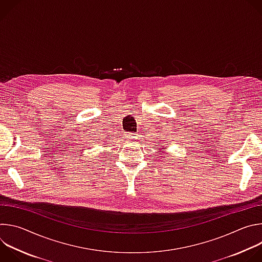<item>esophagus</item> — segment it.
<instances>
[{"instance_id": "34e87169", "label": "esophagus", "mask_w": 262, "mask_h": 262, "mask_svg": "<svg viewBox=\"0 0 262 262\" xmlns=\"http://www.w3.org/2000/svg\"><path fill=\"white\" fill-rule=\"evenodd\" d=\"M125 140L128 141V142H133V141H136L138 139V134H126L124 136Z\"/></svg>"}]
</instances>
